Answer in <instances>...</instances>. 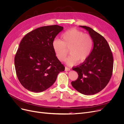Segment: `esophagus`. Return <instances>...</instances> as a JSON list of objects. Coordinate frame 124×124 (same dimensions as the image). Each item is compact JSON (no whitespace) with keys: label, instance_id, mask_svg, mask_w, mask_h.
I'll return each mask as SVG.
<instances>
[{"label":"esophagus","instance_id":"esophagus-1","mask_svg":"<svg viewBox=\"0 0 124 124\" xmlns=\"http://www.w3.org/2000/svg\"><path fill=\"white\" fill-rule=\"evenodd\" d=\"M65 70L66 71H70V68H68V67H65Z\"/></svg>","mask_w":124,"mask_h":124}]
</instances>
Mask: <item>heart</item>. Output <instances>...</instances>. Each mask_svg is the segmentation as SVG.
I'll return each mask as SVG.
<instances>
[{
  "mask_svg": "<svg viewBox=\"0 0 124 124\" xmlns=\"http://www.w3.org/2000/svg\"><path fill=\"white\" fill-rule=\"evenodd\" d=\"M62 41L55 39L52 47L59 61H64L69 49V57L66 63L70 66L76 64L78 61L83 62L87 59L92 50L93 41L91 36L76 29H71L61 36Z\"/></svg>",
  "mask_w": 124,
  "mask_h": 124,
  "instance_id": "b5f03b06",
  "label": "heart"
}]
</instances>
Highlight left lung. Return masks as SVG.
<instances>
[{
    "mask_svg": "<svg viewBox=\"0 0 124 124\" xmlns=\"http://www.w3.org/2000/svg\"><path fill=\"white\" fill-rule=\"evenodd\" d=\"M87 31L93 39V46L88 58L73 70L78 78L71 82L78 92L85 95L100 92L110 81L113 68V58L111 48L104 37L86 26H80Z\"/></svg>",
    "mask_w": 124,
    "mask_h": 124,
    "instance_id": "left-lung-1",
    "label": "left lung"
}]
</instances>
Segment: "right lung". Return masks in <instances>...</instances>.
Wrapping results in <instances>:
<instances>
[{"label":"right lung","mask_w":124,"mask_h":124,"mask_svg":"<svg viewBox=\"0 0 124 124\" xmlns=\"http://www.w3.org/2000/svg\"><path fill=\"white\" fill-rule=\"evenodd\" d=\"M63 29L56 25L43 26L29 32L21 40L15 56V68L18 80L28 91H46L65 70L52 47L56 36Z\"/></svg>","instance_id":"add662e5"}]
</instances>
